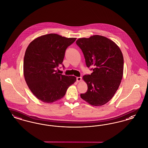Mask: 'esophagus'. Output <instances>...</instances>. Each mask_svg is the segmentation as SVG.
<instances>
[{
	"label": "esophagus",
	"mask_w": 148,
	"mask_h": 148,
	"mask_svg": "<svg viewBox=\"0 0 148 148\" xmlns=\"http://www.w3.org/2000/svg\"><path fill=\"white\" fill-rule=\"evenodd\" d=\"M81 80H82V77H77V82H79L80 81H81Z\"/></svg>",
	"instance_id": "obj_1"
}]
</instances>
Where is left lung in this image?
Listing matches in <instances>:
<instances>
[{
	"instance_id": "obj_1",
	"label": "left lung",
	"mask_w": 148,
	"mask_h": 148,
	"mask_svg": "<svg viewBox=\"0 0 148 148\" xmlns=\"http://www.w3.org/2000/svg\"><path fill=\"white\" fill-rule=\"evenodd\" d=\"M92 73L83 79L88 90L80 97L92 106H101L112 98L123 75L124 58L119 47L105 36L95 35L76 42Z\"/></svg>"
}]
</instances>
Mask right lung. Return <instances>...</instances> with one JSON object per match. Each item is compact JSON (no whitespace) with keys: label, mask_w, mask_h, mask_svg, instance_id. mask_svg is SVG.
<instances>
[{"label":"right lung","mask_w":148,"mask_h":148,"mask_svg":"<svg viewBox=\"0 0 148 148\" xmlns=\"http://www.w3.org/2000/svg\"><path fill=\"white\" fill-rule=\"evenodd\" d=\"M76 40L56 34L36 38L25 51L23 69L29 89L39 100L53 103L65 95L68 87L76 81L74 76L59 74L56 71L62 65L65 50Z\"/></svg>","instance_id":"obj_1"}]
</instances>
